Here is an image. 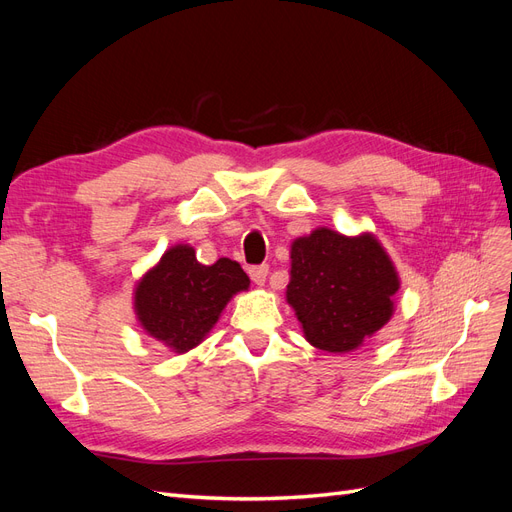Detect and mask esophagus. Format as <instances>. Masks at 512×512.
<instances>
[{"label": "esophagus", "instance_id": "34e87169", "mask_svg": "<svg viewBox=\"0 0 512 512\" xmlns=\"http://www.w3.org/2000/svg\"><path fill=\"white\" fill-rule=\"evenodd\" d=\"M267 275H269V267L267 265H256V267H250V277L252 282L262 286L267 282Z\"/></svg>", "mask_w": 512, "mask_h": 512}]
</instances>
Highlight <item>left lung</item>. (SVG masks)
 I'll return each instance as SVG.
<instances>
[{"label":"left lung","instance_id":"8db88e82","mask_svg":"<svg viewBox=\"0 0 512 512\" xmlns=\"http://www.w3.org/2000/svg\"><path fill=\"white\" fill-rule=\"evenodd\" d=\"M286 299L305 339L327 352H350L393 316L399 277L371 237H344L318 228L292 243Z\"/></svg>","mask_w":512,"mask_h":512}]
</instances>
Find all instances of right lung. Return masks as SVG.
<instances>
[{"mask_svg":"<svg viewBox=\"0 0 512 512\" xmlns=\"http://www.w3.org/2000/svg\"><path fill=\"white\" fill-rule=\"evenodd\" d=\"M250 286L239 262L220 258L200 265L190 245H175L134 292L143 329L175 352H188L218 322L232 294Z\"/></svg>","mask_w":512,"mask_h":512,"instance_id":"1","label":"right lung"}]
</instances>
